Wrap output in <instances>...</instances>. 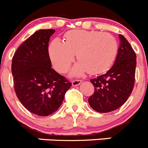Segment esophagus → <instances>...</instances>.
Segmentation results:
<instances>
[{"mask_svg":"<svg viewBox=\"0 0 148 148\" xmlns=\"http://www.w3.org/2000/svg\"><path fill=\"white\" fill-rule=\"evenodd\" d=\"M82 83L81 80H73L72 81V85L73 86H77L78 85H80Z\"/></svg>","mask_w":148,"mask_h":148,"instance_id":"1","label":"esophagus"}]
</instances>
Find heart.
<instances>
[{"instance_id":"b5f03b06","label":"heart","mask_w":148,"mask_h":148,"mask_svg":"<svg viewBox=\"0 0 148 148\" xmlns=\"http://www.w3.org/2000/svg\"><path fill=\"white\" fill-rule=\"evenodd\" d=\"M65 42L54 39L49 46V56L54 68L60 73L69 69L75 54L79 62L71 75L79 76L88 71L99 74L109 70L116 60L119 45L116 38L107 32L73 30L65 34Z\"/></svg>"}]
</instances>
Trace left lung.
<instances>
[{"label":"left lung","instance_id":"8db88e82","mask_svg":"<svg viewBox=\"0 0 148 148\" xmlns=\"http://www.w3.org/2000/svg\"><path fill=\"white\" fill-rule=\"evenodd\" d=\"M119 37L120 45L114 65L106 73L90 80L95 90L88 103L93 110L100 113L119 109L134 88L136 54L124 36L119 34Z\"/></svg>","mask_w":148,"mask_h":148}]
</instances>
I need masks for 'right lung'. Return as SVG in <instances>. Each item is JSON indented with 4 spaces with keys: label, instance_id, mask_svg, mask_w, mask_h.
<instances>
[{
    "label": "right lung",
    "instance_id": "1",
    "mask_svg": "<svg viewBox=\"0 0 148 148\" xmlns=\"http://www.w3.org/2000/svg\"><path fill=\"white\" fill-rule=\"evenodd\" d=\"M54 29H40L14 53L11 64L16 96L32 113L47 116L56 112L72 86L52 68L48 45Z\"/></svg>",
    "mask_w": 148,
    "mask_h": 148
}]
</instances>
